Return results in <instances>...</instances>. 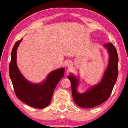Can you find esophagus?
I'll return each mask as SVG.
<instances>
[{
	"mask_svg": "<svg viewBox=\"0 0 128 128\" xmlns=\"http://www.w3.org/2000/svg\"><path fill=\"white\" fill-rule=\"evenodd\" d=\"M66 66H68V67H70V66H72V62H70V61H68V62L66 64Z\"/></svg>",
	"mask_w": 128,
	"mask_h": 128,
	"instance_id": "esophagus-1",
	"label": "esophagus"
}]
</instances>
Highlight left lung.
<instances>
[{
    "label": "left lung",
    "mask_w": 128,
    "mask_h": 128,
    "mask_svg": "<svg viewBox=\"0 0 128 128\" xmlns=\"http://www.w3.org/2000/svg\"><path fill=\"white\" fill-rule=\"evenodd\" d=\"M103 46L109 54V61L100 82L81 94L77 88L79 79L73 74L68 76L72 84L73 100L79 107L91 108L102 104L110 97L116 81L118 75L117 52L112 43H106Z\"/></svg>",
    "instance_id": "obj_1"
}]
</instances>
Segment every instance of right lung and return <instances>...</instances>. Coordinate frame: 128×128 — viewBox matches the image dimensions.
Segmentation results:
<instances>
[{
  "label": "right lung",
  "mask_w": 128,
  "mask_h": 128,
  "mask_svg": "<svg viewBox=\"0 0 128 128\" xmlns=\"http://www.w3.org/2000/svg\"><path fill=\"white\" fill-rule=\"evenodd\" d=\"M22 38L15 43L12 52L9 75L16 96L32 107L42 109L50 104L54 89L64 77L65 69L62 68L51 72L42 82L31 83L25 78L16 64V52Z\"/></svg>",
  "instance_id": "1"
}]
</instances>
